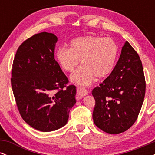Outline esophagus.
Returning a JSON list of instances; mask_svg holds the SVG:
<instances>
[{"mask_svg":"<svg viewBox=\"0 0 155 155\" xmlns=\"http://www.w3.org/2000/svg\"><path fill=\"white\" fill-rule=\"evenodd\" d=\"M88 92L86 89L81 87H77V94L78 95L80 96V97H84V96L87 95Z\"/></svg>","mask_w":155,"mask_h":155,"instance_id":"esophagus-1","label":"esophagus"}]
</instances>
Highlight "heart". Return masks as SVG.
Wrapping results in <instances>:
<instances>
[{
	"label": "heart",
	"mask_w": 155,
	"mask_h": 155,
	"mask_svg": "<svg viewBox=\"0 0 155 155\" xmlns=\"http://www.w3.org/2000/svg\"><path fill=\"white\" fill-rule=\"evenodd\" d=\"M119 47L111 38L86 35L74 38L70 48L60 47L56 59L65 72H73L80 60L81 66L71 76L72 81L82 86H89L95 76L106 77L116 65Z\"/></svg>",
	"instance_id": "heart-1"
}]
</instances>
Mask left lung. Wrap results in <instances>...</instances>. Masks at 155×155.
<instances>
[{"instance_id":"left-lung-1","label":"left lung","mask_w":155,"mask_h":155,"mask_svg":"<svg viewBox=\"0 0 155 155\" xmlns=\"http://www.w3.org/2000/svg\"><path fill=\"white\" fill-rule=\"evenodd\" d=\"M145 92L141 61L136 51L126 41L111 74L92 91L95 100L94 123L110 134L126 131L137 120Z\"/></svg>"}]
</instances>
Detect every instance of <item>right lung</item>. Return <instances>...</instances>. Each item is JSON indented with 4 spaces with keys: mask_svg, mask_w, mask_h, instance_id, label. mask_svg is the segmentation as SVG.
<instances>
[{
    "mask_svg": "<svg viewBox=\"0 0 155 155\" xmlns=\"http://www.w3.org/2000/svg\"><path fill=\"white\" fill-rule=\"evenodd\" d=\"M58 37L42 32L22 42L12 69V90L23 120L42 132L65 125L76 104V87L54 59Z\"/></svg>",
    "mask_w": 155,
    "mask_h": 155,
    "instance_id": "right-lung-1",
    "label": "right lung"
}]
</instances>
